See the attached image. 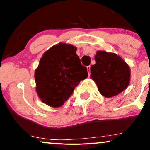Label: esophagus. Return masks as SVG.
I'll return each instance as SVG.
<instances>
[{"label":"esophagus","mask_w":150,"mask_h":150,"mask_svg":"<svg viewBox=\"0 0 150 150\" xmlns=\"http://www.w3.org/2000/svg\"><path fill=\"white\" fill-rule=\"evenodd\" d=\"M87 69H88V75L90 76V75H91V66L87 67Z\"/></svg>","instance_id":"34e87169"}]
</instances>
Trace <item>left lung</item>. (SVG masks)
<instances>
[{
	"instance_id": "left-lung-1",
	"label": "left lung",
	"mask_w": 150,
	"mask_h": 150,
	"mask_svg": "<svg viewBox=\"0 0 150 150\" xmlns=\"http://www.w3.org/2000/svg\"><path fill=\"white\" fill-rule=\"evenodd\" d=\"M95 64L91 67V78L105 97L115 96L127 88L130 79V69L115 53L98 51Z\"/></svg>"
}]
</instances>
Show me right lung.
<instances>
[{
    "mask_svg": "<svg viewBox=\"0 0 150 150\" xmlns=\"http://www.w3.org/2000/svg\"><path fill=\"white\" fill-rule=\"evenodd\" d=\"M73 45L59 43L44 53L35 71L36 91L43 103L62 106L75 88L88 77Z\"/></svg>",
    "mask_w": 150,
    "mask_h": 150,
    "instance_id": "right-lung-1",
    "label": "right lung"
}]
</instances>
